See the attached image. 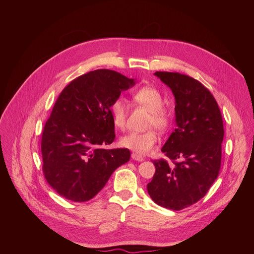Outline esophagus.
Returning a JSON list of instances; mask_svg holds the SVG:
<instances>
[{
  "mask_svg": "<svg viewBox=\"0 0 254 254\" xmlns=\"http://www.w3.org/2000/svg\"><path fill=\"white\" fill-rule=\"evenodd\" d=\"M131 159L134 160V161H137V162H142L143 161V158L141 156L136 155V154H131Z\"/></svg>",
  "mask_w": 254,
  "mask_h": 254,
  "instance_id": "1",
  "label": "esophagus"
}]
</instances>
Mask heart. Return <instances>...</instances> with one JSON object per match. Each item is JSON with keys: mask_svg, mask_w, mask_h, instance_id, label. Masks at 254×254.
<instances>
[{"mask_svg": "<svg viewBox=\"0 0 254 254\" xmlns=\"http://www.w3.org/2000/svg\"><path fill=\"white\" fill-rule=\"evenodd\" d=\"M132 101L142 106L150 113L148 127H156L165 131L171 125V118L168 112L163 108L164 98L162 93L155 86H143L131 94ZM111 116L114 126L119 129H124L127 124V110L123 99H116L111 105ZM159 141V135L155 130L144 132H129L120 139L122 147L134 152L136 155L150 154Z\"/></svg>", "mask_w": 254, "mask_h": 254, "instance_id": "1", "label": "heart"}]
</instances>
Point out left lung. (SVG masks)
I'll return each mask as SVG.
<instances>
[{"label": "left lung", "instance_id": "8db88e82", "mask_svg": "<svg viewBox=\"0 0 254 254\" xmlns=\"http://www.w3.org/2000/svg\"><path fill=\"white\" fill-rule=\"evenodd\" d=\"M155 75L175 96L177 127L162 148L174 165L153 161L156 173L147 188L156 204L179 211L202 199L218 177L223 121L214 96L198 80L178 72Z\"/></svg>", "mask_w": 254, "mask_h": 254}]
</instances>
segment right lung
<instances>
[{"label": "right lung", "mask_w": 254, "mask_h": 254, "mask_svg": "<svg viewBox=\"0 0 254 254\" xmlns=\"http://www.w3.org/2000/svg\"><path fill=\"white\" fill-rule=\"evenodd\" d=\"M134 79L98 69L72 80L58 96L42 133L43 173L48 184L74 202L92 199L120 166L127 149L106 150L115 140L111 105Z\"/></svg>", "instance_id": "obj_1"}]
</instances>
